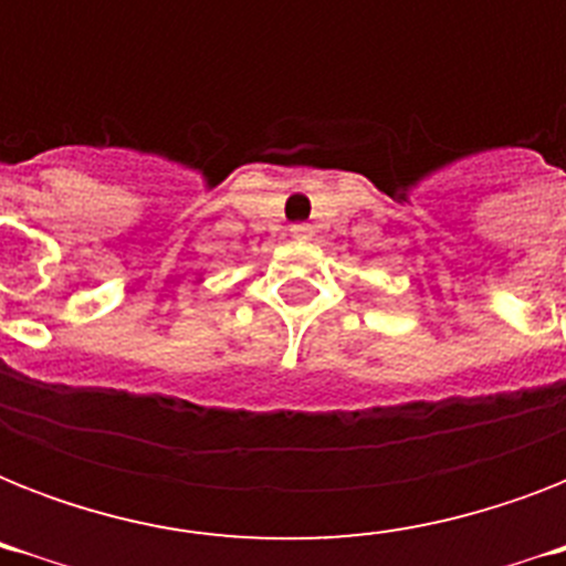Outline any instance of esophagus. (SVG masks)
Returning a JSON list of instances; mask_svg holds the SVG:
<instances>
[{
    "label": "esophagus",
    "instance_id": "obj_1",
    "mask_svg": "<svg viewBox=\"0 0 566 566\" xmlns=\"http://www.w3.org/2000/svg\"><path fill=\"white\" fill-rule=\"evenodd\" d=\"M291 234L296 240H311V238H314V229H311L308 222H293Z\"/></svg>",
    "mask_w": 566,
    "mask_h": 566
}]
</instances>
